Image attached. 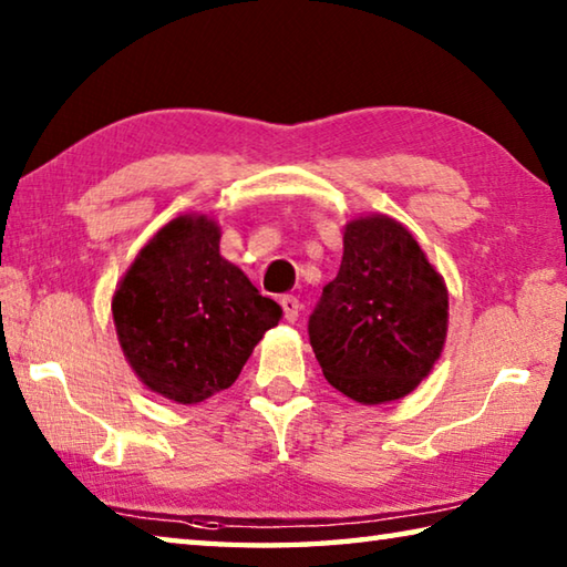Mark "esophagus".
<instances>
[{
	"mask_svg": "<svg viewBox=\"0 0 567 567\" xmlns=\"http://www.w3.org/2000/svg\"><path fill=\"white\" fill-rule=\"evenodd\" d=\"M281 309H284V316H286V321H289V323H293V321H299V311H301V303H299V299H296V296H281Z\"/></svg>",
	"mask_w": 567,
	"mask_h": 567,
	"instance_id": "esophagus-1",
	"label": "esophagus"
}]
</instances>
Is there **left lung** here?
<instances>
[{
  "mask_svg": "<svg viewBox=\"0 0 567 567\" xmlns=\"http://www.w3.org/2000/svg\"><path fill=\"white\" fill-rule=\"evenodd\" d=\"M449 291L409 228L389 216L355 218L343 261L309 316L326 381L375 405L403 399L443 351Z\"/></svg>",
  "mask_w": 567,
  "mask_h": 567,
  "instance_id": "1",
  "label": "left lung"
}]
</instances>
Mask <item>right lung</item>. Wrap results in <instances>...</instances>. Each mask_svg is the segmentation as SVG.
<instances>
[{"mask_svg": "<svg viewBox=\"0 0 567 567\" xmlns=\"http://www.w3.org/2000/svg\"><path fill=\"white\" fill-rule=\"evenodd\" d=\"M218 238L212 218H174L142 248L112 301L132 369L176 403L228 389L281 319V306L221 258Z\"/></svg>", "mask_w": 567, "mask_h": 567, "instance_id": "1", "label": "right lung"}]
</instances>
